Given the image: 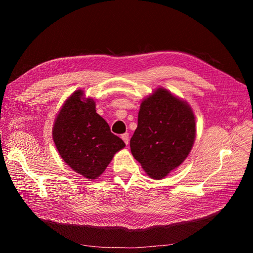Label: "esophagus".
<instances>
[{
    "instance_id": "obj_1",
    "label": "esophagus",
    "mask_w": 253,
    "mask_h": 253,
    "mask_svg": "<svg viewBox=\"0 0 253 253\" xmlns=\"http://www.w3.org/2000/svg\"><path fill=\"white\" fill-rule=\"evenodd\" d=\"M121 138H122V140L125 141V143H126V145L128 144V134H127V133L122 134V135H121Z\"/></svg>"
}]
</instances>
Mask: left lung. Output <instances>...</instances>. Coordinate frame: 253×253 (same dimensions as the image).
<instances>
[{
  "instance_id": "8db88e82",
  "label": "left lung",
  "mask_w": 253,
  "mask_h": 253,
  "mask_svg": "<svg viewBox=\"0 0 253 253\" xmlns=\"http://www.w3.org/2000/svg\"><path fill=\"white\" fill-rule=\"evenodd\" d=\"M195 135V117L188 102L159 87L142 100L129 145L150 177L162 179L187 158Z\"/></svg>"
}]
</instances>
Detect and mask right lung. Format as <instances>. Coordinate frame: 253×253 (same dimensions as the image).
<instances>
[{
    "label": "right lung",
    "mask_w": 253,
    "mask_h": 253,
    "mask_svg": "<svg viewBox=\"0 0 253 253\" xmlns=\"http://www.w3.org/2000/svg\"><path fill=\"white\" fill-rule=\"evenodd\" d=\"M52 139L61 158L87 179L99 177L126 147L96 113L93 99L84 98L82 89L73 93L61 108L53 122Z\"/></svg>",
    "instance_id": "right-lung-1"
}]
</instances>
